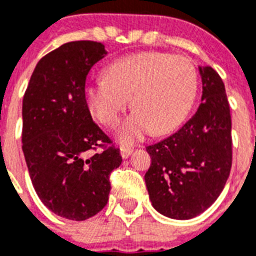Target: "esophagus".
<instances>
[{
  "label": "esophagus",
  "mask_w": 256,
  "mask_h": 256,
  "mask_svg": "<svg viewBox=\"0 0 256 256\" xmlns=\"http://www.w3.org/2000/svg\"><path fill=\"white\" fill-rule=\"evenodd\" d=\"M132 149H130V148H126V146L120 148V156H122V158H128L132 156Z\"/></svg>",
  "instance_id": "obj_1"
}]
</instances>
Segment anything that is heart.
Masks as SVG:
<instances>
[{
  "mask_svg": "<svg viewBox=\"0 0 256 256\" xmlns=\"http://www.w3.org/2000/svg\"><path fill=\"white\" fill-rule=\"evenodd\" d=\"M198 94V72L189 58L144 52L116 58L87 83L86 103L94 118L112 128L132 104L136 108L116 132L132 145L150 132L164 136L185 120Z\"/></svg>",
  "mask_w": 256,
  "mask_h": 256,
  "instance_id": "1",
  "label": "heart"
}]
</instances>
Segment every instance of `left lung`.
Returning <instances> with one entry per match:
<instances>
[{
    "mask_svg": "<svg viewBox=\"0 0 256 256\" xmlns=\"http://www.w3.org/2000/svg\"><path fill=\"white\" fill-rule=\"evenodd\" d=\"M202 104L182 128L146 148L145 182L152 206L176 220L196 218L219 198L232 165L231 114L224 83L214 68L198 67Z\"/></svg>",
    "mask_w": 256,
    "mask_h": 256,
    "instance_id": "8db88e82",
    "label": "left lung"
}]
</instances>
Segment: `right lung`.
I'll return each mask as SVG.
<instances>
[{"mask_svg":"<svg viewBox=\"0 0 256 256\" xmlns=\"http://www.w3.org/2000/svg\"><path fill=\"white\" fill-rule=\"evenodd\" d=\"M107 54L96 42H71L37 63L22 100V152L42 204L64 219L82 222L108 200V176L122 157L94 124L86 103V79Z\"/></svg>","mask_w":256,"mask_h":256,"instance_id":"1","label":"right lung"}]
</instances>
